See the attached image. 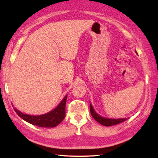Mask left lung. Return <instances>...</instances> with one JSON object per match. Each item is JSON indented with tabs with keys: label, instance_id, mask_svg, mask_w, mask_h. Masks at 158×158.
Here are the masks:
<instances>
[{
	"label": "left lung",
	"instance_id": "8db88e82",
	"mask_svg": "<svg viewBox=\"0 0 158 158\" xmlns=\"http://www.w3.org/2000/svg\"><path fill=\"white\" fill-rule=\"evenodd\" d=\"M136 53H137V52H136ZM90 114H91V116L93 117V118H94L96 121H98L99 123H100L102 125H105V126H111V125H117L127 120V118H109L102 116L101 115L98 114L97 112L95 111V109H93L91 105V103H90Z\"/></svg>",
	"mask_w": 158,
	"mask_h": 158
}]
</instances>
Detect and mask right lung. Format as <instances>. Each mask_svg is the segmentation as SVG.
<instances>
[{
	"instance_id": "1",
	"label": "right lung",
	"mask_w": 158,
	"mask_h": 158,
	"mask_svg": "<svg viewBox=\"0 0 158 158\" xmlns=\"http://www.w3.org/2000/svg\"><path fill=\"white\" fill-rule=\"evenodd\" d=\"M67 97L68 95H66L56 107L44 114L34 116L23 114L17 108L14 107V109L19 116L29 123L41 127H54L60 124L65 118Z\"/></svg>"
}]
</instances>
